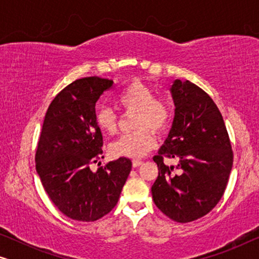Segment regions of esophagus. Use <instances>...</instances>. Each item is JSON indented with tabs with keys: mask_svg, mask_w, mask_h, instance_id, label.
I'll list each match as a JSON object with an SVG mask.
<instances>
[{
	"mask_svg": "<svg viewBox=\"0 0 259 259\" xmlns=\"http://www.w3.org/2000/svg\"><path fill=\"white\" fill-rule=\"evenodd\" d=\"M141 164H143V160H139V159H134V160L132 161L133 167H138V166H140Z\"/></svg>",
	"mask_w": 259,
	"mask_h": 259,
	"instance_id": "34e87169",
	"label": "esophagus"
}]
</instances>
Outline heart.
<instances>
[{"label":"heart","instance_id":"heart-1","mask_svg":"<svg viewBox=\"0 0 259 259\" xmlns=\"http://www.w3.org/2000/svg\"><path fill=\"white\" fill-rule=\"evenodd\" d=\"M119 105L130 112H137L134 128L111 145L109 150L114 157L140 158L147 154L155 145V133H161L171 121V108L164 100L157 99L152 88L140 80H134L116 98ZM95 121L101 131L107 134L118 132V118L112 108L99 107L95 112Z\"/></svg>","mask_w":259,"mask_h":259}]
</instances>
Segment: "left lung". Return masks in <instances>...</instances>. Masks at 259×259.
Listing matches in <instances>:
<instances>
[{"instance_id": "obj_1", "label": "left lung", "mask_w": 259, "mask_h": 259, "mask_svg": "<svg viewBox=\"0 0 259 259\" xmlns=\"http://www.w3.org/2000/svg\"><path fill=\"white\" fill-rule=\"evenodd\" d=\"M176 111L172 128L153 160L158 178L152 186L154 204L178 223L207 214L221 200L232 168L233 152L228 130L210 95L189 80L171 87ZM180 162L167 166L163 158Z\"/></svg>"}]
</instances>
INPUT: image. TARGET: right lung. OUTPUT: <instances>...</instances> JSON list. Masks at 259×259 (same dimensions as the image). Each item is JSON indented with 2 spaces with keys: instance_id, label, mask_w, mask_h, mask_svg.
<instances>
[{
  "instance_id": "1",
  "label": "right lung",
  "mask_w": 259,
  "mask_h": 259,
  "mask_svg": "<svg viewBox=\"0 0 259 259\" xmlns=\"http://www.w3.org/2000/svg\"><path fill=\"white\" fill-rule=\"evenodd\" d=\"M113 81L98 76L75 80L51 102L38 138L36 171L48 197L63 214L79 222L104 217L118 203L132 161L119 158L97 172L102 157L95 104Z\"/></svg>"
}]
</instances>
